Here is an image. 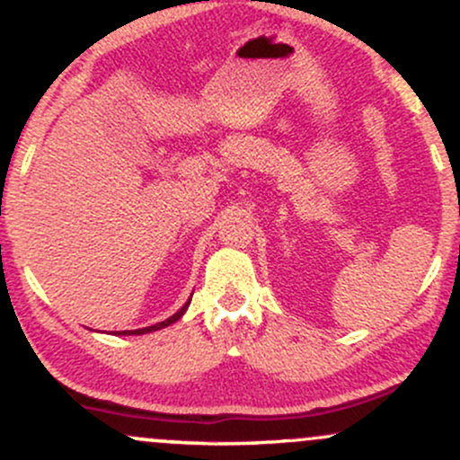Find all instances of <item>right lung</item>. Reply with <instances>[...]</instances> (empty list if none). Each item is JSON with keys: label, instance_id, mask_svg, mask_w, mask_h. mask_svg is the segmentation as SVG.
I'll use <instances>...</instances> for the list:
<instances>
[{"label": "right lung", "instance_id": "1", "mask_svg": "<svg viewBox=\"0 0 460 460\" xmlns=\"http://www.w3.org/2000/svg\"><path fill=\"white\" fill-rule=\"evenodd\" d=\"M188 305H190V300H188V303H186V305H183V307H181V309H179V311H177V314H175V315H171V318H168V320H164V322H157V324H153V326H146V329H138V331H123V332H119V335H128V332H129V335H145V332H151V331L164 329V326L172 324V322H177L179 318H181V315H183V314H186Z\"/></svg>", "mask_w": 460, "mask_h": 460}]
</instances>
